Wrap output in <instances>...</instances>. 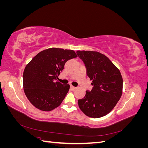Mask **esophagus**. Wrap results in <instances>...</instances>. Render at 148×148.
I'll return each instance as SVG.
<instances>
[{"mask_svg": "<svg viewBox=\"0 0 148 148\" xmlns=\"http://www.w3.org/2000/svg\"><path fill=\"white\" fill-rule=\"evenodd\" d=\"M70 88L72 89V90H75V89L77 88L76 87H75V86H72V85H70Z\"/></svg>", "mask_w": 148, "mask_h": 148, "instance_id": "1", "label": "esophagus"}]
</instances>
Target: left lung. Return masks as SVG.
<instances>
[{"label":"left lung","mask_w":148,"mask_h":148,"mask_svg":"<svg viewBox=\"0 0 148 148\" xmlns=\"http://www.w3.org/2000/svg\"><path fill=\"white\" fill-rule=\"evenodd\" d=\"M92 80L91 91L78 103L79 109L88 117L99 118L114 109L122 94L123 79L120 70L108 57L95 51H77Z\"/></svg>","instance_id":"obj_1"}]
</instances>
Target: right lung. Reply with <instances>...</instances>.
Returning <instances> with one entry per match:
<instances>
[{
  "label": "right lung",
  "instance_id": "add662e5",
  "mask_svg": "<svg viewBox=\"0 0 148 148\" xmlns=\"http://www.w3.org/2000/svg\"><path fill=\"white\" fill-rule=\"evenodd\" d=\"M74 51L49 48L38 53L26 66L23 75L26 96L35 107L51 111L59 106L70 89L56 78L66 62L77 57Z\"/></svg>",
  "mask_w": 148,
  "mask_h": 148
}]
</instances>
